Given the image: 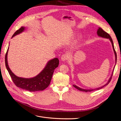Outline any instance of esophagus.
<instances>
[{"instance_id": "esophagus-1", "label": "esophagus", "mask_w": 121, "mask_h": 121, "mask_svg": "<svg viewBox=\"0 0 121 121\" xmlns=\"http://www.w3.org/2000/svg\"><path fill=\"white\" fill-rule=\"evenodd\" d=\"M69 59V56L67 54H63L61 56V59L62 61H65Z\"/></svg>"}]
</instances>
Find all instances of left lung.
Returning a JSON list of instances; mask_svg holds the SVG:
<instances>
[{"mask_svg":"<svg viewBox=\"0 0 121 121\" xmlns=\"http://www.w3.org/2000/svg\"><path fill=\"white\" fill-rule=\"evenodd\" d=\"M97 34L99 36H101V37H104V38H109V40H110V41L111 42V43H112V47H113V51L114 52V53H115V60H116V61H117V54H116V51L115 50V49H114V45H113V41H112V39L110 36V35L108 34L107 33V32H106L105 31H104L101 28H99L98 30H97ZM113 71H114V69H113V72H112V75L110 78V79H109L108 82L105 84L103 86H101V87H100L99 88H95V89H92V90H84V89H82V88H80L79 87H78L77 86H75V85H73V86L75 87L76 88H77V90L80 91H85L86 92H91V91H96V90H100L101 89V88H103V87L105 86H106L108 85L109 82H110L111 80L112 79V75H113Z\"/></svg>","mask_w":121,"mask_h":121,"instance_id":"1","label":"left lung"}]
</instances>
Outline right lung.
Returning <instances> with one entry per match:
<instances>
[{
  "label": "right lung",
  "instance_id": "add662e5",
  "mask_svg": "<svg viewBox=\"0 0 121 121\" xmlns=\"http://www.w3.org/2000/svg\"><path fill=\"white\" fill-rule=\"evenodd\" d=\"M25 29L21 27L16 31L12 37L21 33ZM9 48L5 55V65L9 72V73L15 86L22 89L30 92L43 91L49 86L54 69L59 65V60L57 58H55L50 60L44 69L36 77L31 78H24L19 77L14 75L8 66L7 62V54Z\"/></svg>",
  "mask_w": 121,
  "mask_h": 121
}]
</instances>
